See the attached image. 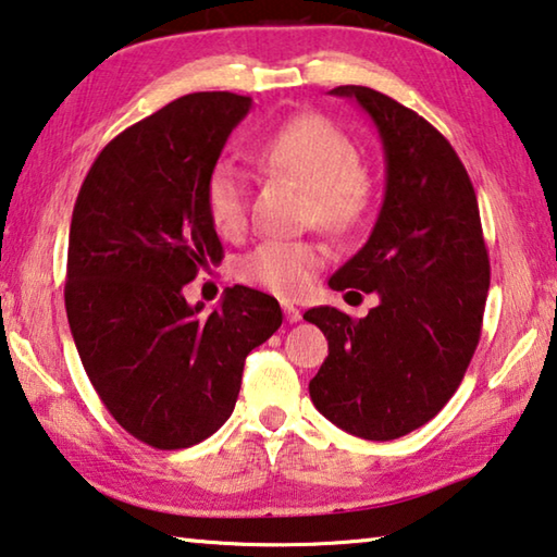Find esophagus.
Here are the masks:
<instances>
[{
    "mask_svg": "<svg viewBox=\"0 0 557 557\" xmlns=\"http://www.w3.org/2000/svg\"><path fill=\"white\" fill-rule=\"evenodd\" d=\"M281 308H284L288 323H298L300 321V311H298L294 304H290V300H284V304H281Z\"/></svg>",
    "mask_w": 557,
    "mask_h": 557,
    "instance_id": "34e87169",
    "label": "esophagus"
}]
</instances>
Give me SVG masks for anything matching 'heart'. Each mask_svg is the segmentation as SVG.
<instances>
[{
    "instance_id": "heart-1",
    "label": "heart",
    "mask_w": 557,
    "mask_h": 557,
    "mask_svg": "<svg viewBox=\"0 0 557 557\" xmlns=\"http://www.w3.org/2000/svg\"><path fill=\"white\" fill-rule=\"evenodd\" d=\"M269 170L296 180L308 193V219L325 232H348L368 209V175L360 150L323 115H298L259 145ZM205 207L222 236H239L249 219V180L236 160H219L205 185ZM325 249L315 242L267 239L244 253L239 278L276 296H304L323 269Z\"/></svg>"
}]
</instances>
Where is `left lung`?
<instances>
[{
  "label": "left lung",
  "mask_w": 557,
  "mask_h": 557,
  "mask_svg": "<svg viewBox=\"0 0 557 557\" xmlns=\"http://www.w3.org/2000/svg\"><path fill=\"white\" fill-rule=\"evenodd\" d=\"M377 125L387 185L368 244L333 273V290L377 294L364 318L306 311L327 338L311 380L318 412L372 442L430 422L461 385L484 323L491 267L479 202L449 140L395 98L338 86Z\"/></svg>",
  "instance_id": "1"
}]
</instances>
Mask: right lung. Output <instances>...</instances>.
<instances>
[{"label": "right lung", "mask_w": 557, "mask_h": 557, "mask_svg": "<svg viewBox=\"0 0 557 557\" xmlns=\"http://www.w3.org/2000/svg\"><path fill=\"white\" fill-rule=\"evenodd\" d=\"M251 98L172 100L106 145L71 216L66 315L100 403L154 449H187L234 412L244 360L278 331V300L226 288L202 315L182 288L224 257L205 185Z\"/></svg>", "instance_id": "add662e5"}]
</instances>
